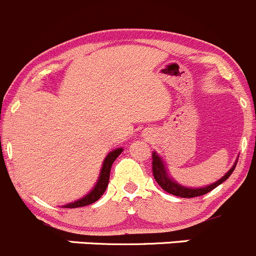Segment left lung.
I'll return each mask as SVG.
<instances>
[{
  "label": "left lung",
  "mask_w": 256,
  "mask_h": 256,
  "mask_svg": "<svg viewBox=\"0 0 256 256\" xmlns=\"http://www.w3.org/2000/svg\"><path fill=\"white\" fill-rule=\"evenodd\" d=\"M239 158V156H238ZM238 158L235 160L234 165L229 168L226 174H225L222 178H220L219 180L215 181V182L210 184L208 186H202V188H188V186L180 185L178 181L174 180L168 172V168H166L165 161L161 158V156L158 155L156 151H152V174L154 178H155L156 182L166 191L168 194H172L175 196H180V198H196V196H202V195L208 194L212 188H215L216 186H219L220 184L224 182L232 174L234 171L235 166H236Z\"/></svg>",
  "instance_id": "1"
}]
</instances>
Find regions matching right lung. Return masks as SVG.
Wrapping results in <instances>:
<instances>
[{
    "label": "right lung",
    "instance_id": "1",
    "mask_svg": "<svg viewBox=\"0 0 256 256\" xmlns=\"http://www.w3.org/2000/svg\"><path fill=\"white\" fill-rule=\"evenodd\" d=\"M124 151L122 148H118L115 150L110 151V152L106 155L105 160L102 162V168H101L100 175H98V181H96L95 186L92 188V190L86 194L85 196L81 198V199L76 200V202H70V204L64 205L62 208H68V209H74V208H81V206H86V205H90L92 202H98L101 196L105 192L106 188L108 185V180H110V171H111V166H112L114 161L118 158V156L120 155L121 152Z\"/></svg>",
    "mask_w": 256,
    "mask_h": 256
}]
</instances>
